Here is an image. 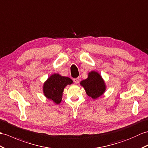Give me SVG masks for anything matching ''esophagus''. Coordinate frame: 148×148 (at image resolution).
I'll return each mask as SVG.
<instances>
[{"label": "esophagus", "instance_id": "34e87169", "mask_svg": "<svg viewBox=\"0 0 148 148\" xmlns=\"http://www.w3.org/2000/svg\"><path fill=\"white\" fill-rule=\"evenodd\" d=\"M74 82H75V84L79 83V78H75V79H74Z\"/></svg>", "mask_w": 148, "mask_h": 148}]
</instances>
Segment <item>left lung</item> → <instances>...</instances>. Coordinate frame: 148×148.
Wrapping results in <instances>:
<instances>
[{"mask_svg": "<svg viewBox=\"0 0 148 148\" xmlns=\"http://www.w3.org/2000/svg\"><path fill=\"white\" fill-rule=\"evenodd\" d=\"M86 93L92 99H97L105 93L106 86L103 79L98 72L92 71L88 74V78L80 82Z\"/></svg>", "mask_w": 148, "mask_h": 148, "instance_id": "1", "label": "left lung"}]
</instances>
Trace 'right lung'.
I'll return each instance as SVG.
<instances>
[{"label": "right lung", "mask_w": 148, "mask_h": 148, "mask_svg": "<svg viewBox=\"0 0 148 148\" xmlns=\"http://www.w3.org/2000/svg\"><path fill=\"white\" fill-rule=\"evenodd\" d=\"M73 83V80L69 77L62 76L58 73L51 74L43 83L44 96L55 103L59 104L62 99L64 88Z\"/></svg>", "instance_id": "obj_1"}]
</instances>
